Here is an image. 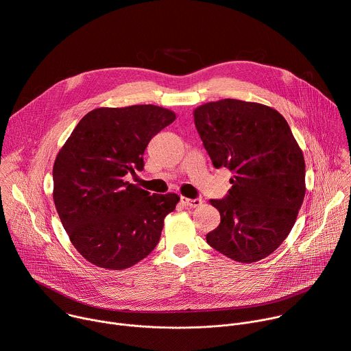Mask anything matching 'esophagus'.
I'll return each mask as SVG.
<instances>
[{
    "label": "esophagus",
    "instance_id": "34e87169",
    "mask_svg": "<svg viewBox=\"0 0 351 351\" xmlns=\"http://www.w3.org/2000/svg\"><path fill=\"white\" fill-rule=\"evenodd\" d=\"M180 202H182L184 206L190 207V208H197V207H199V206L203 204V199H202V198H187V197H182Z\"/></svg>",
    "mask_w": 351,
    "mask_h": 351
}]
</instances>
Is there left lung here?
<instances>
[{
	"label": "left lung",
	"instance_id": "8db88e82",
	"mask_svg": "<svg viewBox=\"0 0 351 351\" xmlns=\"http://www.w3.org/2000/svg\"><path fill=\"white\" fill-rule=\"evenodd\" d=\"M193 115L214 167L233 172L229 194L210 202L221 223L207 243L233 261H260L283 243L303 204L302 148L286 119L264 104L225 98Z\"/></svg>",
	"mask_w": 351,
	"mask_h": 351
}]
</instances>
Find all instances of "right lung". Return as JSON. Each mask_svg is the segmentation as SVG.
<instances>
[{"label": "right lung", "mask_w": 351, "mask_h": 351, "mask_svg": "<svg viewBox=\"0 0 351 351\" xmlns=\"http://www.w3.org/2000/svg\"><path fill=\"white\" fill-rule=\"evenodd\" d=\"M176 114L158 106L95 108L76 125L53 168L54 203L71 243L106 269L133 267L160 241L175 193L149 194L125 182L143 171L144 149Z\"/></svg>", "instance_id": "obj_1"}]
</instances>
